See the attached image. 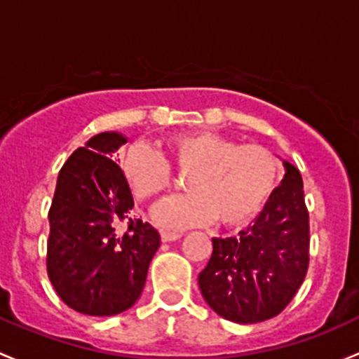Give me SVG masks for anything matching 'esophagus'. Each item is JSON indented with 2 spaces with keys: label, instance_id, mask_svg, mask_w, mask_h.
Listing matches in <instances>:
<instances>
[{
  "label": "esophagus",
  "instance_id": "obj_1",
  "mask_svg": "<svg viewBox=\"0 0 359 359\" xmlns=\"http://www.w3.org/2000/svg\"><path fill=\"white\" fill-rule=\"evenodd\" d=\"M181 233H176V231H162L161 233V238H162V242H175V240H178V238H181Z\"/></svg>",
  "mask_w": 359,
  "mask_h": 359
}]
</instances>
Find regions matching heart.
Returning a JSON list of instances; mask_svg holds the SVG:
<instances>
[{
    "mask_svg": "<svg viewBox=\"0 0 359 359\" xmlns=\"http://www.w3.org/2000/svg\"><path fill=\"white\" fill-rule=\"evenodd\" d=\"M165 158L147 145H133L121 168L140 202H154L172 188L169 164L187 176L184 197L162 202L154 219L165 228L247 226L264 209L280 178V164L268 149L240 145L212 131L180 133L165 140Z\"/></svg>",
    "mask_w": 359,
    "mask_h": 359,
    "instance_id": "b5f03b06",
    "label": "heart"
}]
</instances>
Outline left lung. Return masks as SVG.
Here are the masks:
<instances>
[{"mask_svg":"<svg viewBox=\"0 0 359 359\" xmlns=\"http://www.w3.org/2000/svg\"><path fill=\"white\" fill-rule=\"evenodd\" d=\"M285 176L254 224L238 236L212 238V256L198 275L207 304L235 323L280 315L304 282L309 264V214L297 168Z\"/></svg>","mask_w":359,"mask_h":359,"instance_id":"obj_1","label":"left lung"}]
</instances>
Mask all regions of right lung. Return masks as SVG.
Wrapping results in <instances>:
<instances>
[{
	"label": "right lung",
	"instance_id": "1",
	"mask_svg": "<svg viewBox=\"0 0 359 359\" xmlns=\"http://www.w3.org/2000/svg\"><path fill=\"white\" fill-rule=\"evenodd\" d=\"M128 142L105 131L79 147L58 172L48 219L46 269L58 297L88 316H114L131 308L145 287L161 235L142 219L128 231L115 226L135 205L114 152Z\"/></svg>",
	"mask_w": 359,
	"mask_h": 359
}]
</instances>
